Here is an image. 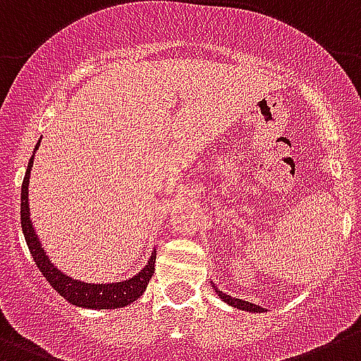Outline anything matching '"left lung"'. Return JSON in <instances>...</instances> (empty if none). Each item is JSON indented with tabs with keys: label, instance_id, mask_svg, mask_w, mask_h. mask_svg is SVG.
Segmentation results:
<instances>
[{
	"label": "left lung",
	"instance_id": "1",
	"mask_svg": "<svg viewBox=\"0 0 361 361\" xmlns=\"http://www.w3.org/2000/svg\"><path fill=\"white\" fill-rule=\"evenodd\" d=\"M212 287H214L216 294H218L219 298H221L223 301H225L226 305H230V307H234V308H239V310H245V312H257V314H260V312H264L262 307H259V305L255 303H248V301H243V300H238V298H232L228 296V294L221 293V290L218 289V287L212 283Z\"/></svg>",
	"mask_w": 361,
	"mask_h": 361
}]
</instances>
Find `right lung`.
I'll return each mask as SVG.
<instances>
[{
  "instance_id": "1",
  "label": "right lung",
  "mask_w": 361,
  "mask_h": 361,
  "mask_svg": "<svg viewBox=\"0 0 361 361\" xmlns=\"http://www.w3.org/2000/svg\"><path fill=\"white\" fill-rule=\"evenodd\" d=\"M40 142L35 145V150L39 149ZM33 157L30 159L28 168H26V175H24L23 188H20V226H23V234L28 245L30 253H32L33 260H35L37 267L40 273L46 276L51 287L56 290L60 296L71 305L81 308H94V310H106V308H122L131 305L133 301L138 300L143 293H145L149 280L154 274V262H156V255H150L147 266L140 271L136 276L129 278L123 281H115V283H85L81 280H74V278L67 276L61 273L56 266L49 260L46 255V250L42 248L37 235L35 228H33L32 218H30V204H28V186H30V173H32Z\"/></svg>"
}]
</instances>
